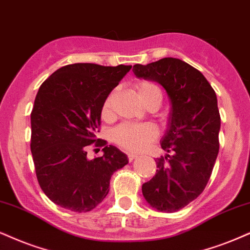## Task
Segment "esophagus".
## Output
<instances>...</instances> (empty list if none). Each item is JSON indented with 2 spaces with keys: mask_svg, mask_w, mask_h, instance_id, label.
Returning <instances> with one entry per match:
<instances>
[{
  "mask_svg": "<svg viewBox=\"0 0 250 250\" xmlns=\"http://www.w3.org/2000/svg\"><path fill=\"white\" fill-rule=\"evenodd\" d=\"M127 158H128V161H133V160L138 158V155H135V154H133V153H130L127 155Z\"/></svg>",
  "mask_w": 250,
  "mask_h": 250,
  "instance_id": "obj_1",
  "label": "esophagus"
}]
</instances>
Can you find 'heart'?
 Here are the masks:
<instances>
[{"label":"heart","mask_w":250,"mask_h":250,"mask_svg":"<svg viewBox=\"0 0 250 250\" xmlns=\"http://www.w3.org/2000/svg\"><path fill=\"white\" fill-rule=\"evenodd\" d=\"M135 94L145 106H160L163 95L155 83L140 81L134 85ZM113 98L115 92H111L102 105V117L109 119L113 115ZM158 138V130L150 124H120L111 132V139L118 146L131 152H141L146 149Z\"/></svg>","instance_id":"1"}]
</instances>
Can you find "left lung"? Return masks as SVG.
I'll use <instances>...</instances> for the list:
<instances>
[{
    "label": "left lung",
    "instance_id": "1",
    "mask_svg": "<svg viewBox=\"0 0 250 250\" xmlns=\"http://www.w3.org/2000/svg\"><path fill=\"white\" fill-rule=\"evenodd\" d=\"M138 79L155 81L170 101L161 139L170 153L156 159V174L143 184L146 202L161 212H176L205 189L219 152L220 115L217 95L198 69L176 58L134 64Z\"/></svg>",
    "mask_w": 250,
    "mask_h": 250
}]
</instances>
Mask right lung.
Wrapping results in <instances>:
<instances>
[{"label": "right lung", "mask_w": 250, "mask_h": 250, "mask_svg": "<svg viewBox=\"0 0 250 250\" xmlns=\"http://www.w3.org/2000/svg\"><path fill=\"white\" fill-rule=\"evenodd\" d=\"M131 68L67 64L40 85L31 112V153L39 186L54 204L91 211L109 193L113 172L128 163L125 153L95 134L104 101ZM94 142L104 154L90 160L86 148Z\"/></svg>", "instance_id": "obj_1"}]
</instances>
